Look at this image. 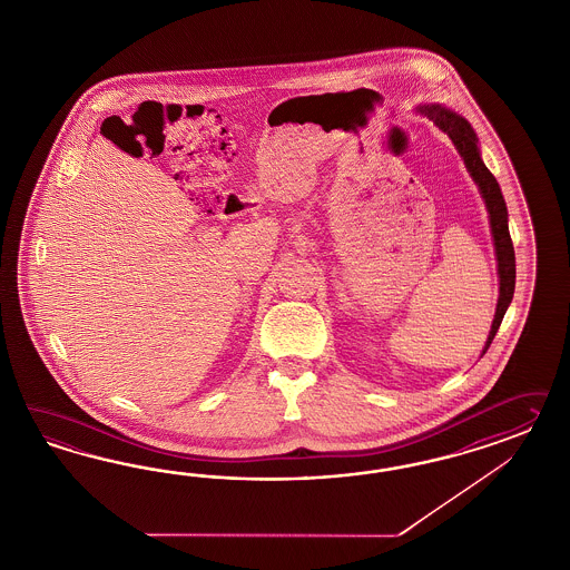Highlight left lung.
<instances>
[{
    "instance_id": "obj_1",
    "label": "left lung",
    "mask_w": 570,
    "mask_h": 570,
    "mask_svg": "<svg viewBox=\"0 0 570 570\" xmlns=\"http://www.w3.org/2000/svg\"><path fill=\"white\" fill-rule=\"evenodd\" d=\"M424 115H429L432 121L436 122L449 139L453 141V146L458 148V153L464 158L468 171L472 175V179L476 181L479 190L483 194L484 205L489 210V219H491V232H493V242H495V255H498V274H500V301H498V309H495V320L489 332L487 345L483 353H487L489 345L493 343L495 334L501 326V320L508 311V305L512 303L514 296V284H517V257H514V244L510 238V229H508V208L505 200L501 196L500 184L493 177V173L484 167L483 158L479 155V139L474 129L470 127L466 119H462L460 115H455L453 110H448L439 104L432 106H422L420 108Z\"/></svg>"
}]
</instances>
